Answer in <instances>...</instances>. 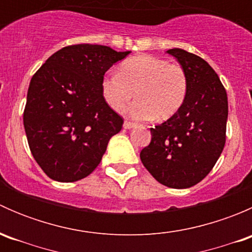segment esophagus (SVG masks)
Masks as SVG:
<instances>
[{"mask_svg":"<svg viewBox=\"0 0 252 252\" xmlns=\"http://www.w3.org/2000/svg\"><path fill=\"white\" fill-rule=\"evenodd\" d=\"M135 126H136L135 123H133V122H129V121H126L123 124V126L126 129H131V128H134Z\"/></svg>","mask_w":252,"mask_h":252,"instance_id":"obj_1","label":"esophagus"}]
</instances>
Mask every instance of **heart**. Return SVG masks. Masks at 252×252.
Masks as SVG:
<instances>
[{"label": "heart", "mask_w": 252, "mask_h": 252, "mask_svg": "<svg viewBox=\"0 0 252 252\" xmlns=\"http://www.w3.org/2000/svg\"><path fill=\"white\" fill-rule=\"evenodd\" d=\"M101 91L112 110L128 108L136 119L166 121L184 105L189 93V77L183 65L152 55H138L123 61L118 73H108L101 81Z\"/></svg>", "instance_id": "1"}]
</instances>
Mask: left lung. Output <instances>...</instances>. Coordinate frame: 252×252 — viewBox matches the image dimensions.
<instances>
[{
	"instance_id": "left-lung-1",
	"label": "left lung",
	"mask_w": 252,
	"mask_h": 252,
	"mask_svg": "<svg viewBox=\"0 0 252 252\" xmlns=\"http://www.w3.org/2000/svg\"><path fill=\"white\" fill-rule=\"evenodd\" d=\"M189 77L184 105L162 124L150 128L151 141L141 150L145 168L174 189L196 185L212 171L224 149L228 97L213 68L182 48H171Z\"/></svg>"
}]
</instances>
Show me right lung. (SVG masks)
Masks as SVG:
<instances>
[{
    "mask_svg": "<svg viewBox=\"0 0 252 252\" xmlns=\"http://www.w3.org/2000/svg\"><path fill=\"white\" fill-rule=\"evenodd\" d=\"M130 51L91 44L61 48L30 80L23 113L30 151L51 179L72 183L93 173L124 119L105 101V73Z\"/></svg>",
    "mask_w": 252,
    "mask_h": 252,
    "instance_id": "1",
    "label": "right lung"
}]
</instances>
